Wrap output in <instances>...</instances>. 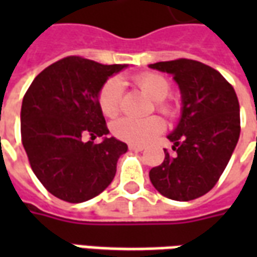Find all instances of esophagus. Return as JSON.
I'll list each match as a JSON object with an SVG mask.
<instances>
[{
	"instance_id": "1",
	"label": "esophagus",
	"mask_w": 257,
	"mask_h": 257,
	"mask_svg": "<svg viewBox=\"0 0 257 257\" xmlns=\"http://www.w3.org/2000/svg\"><path fill=\"white\" fill-rule=\"evenodd\" d=\"M129 149H131V150H135V151H143V150H145V146L129 145Z\"/></svg>"
}]
</instances>
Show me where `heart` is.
<instances>
[{
	"instance_id": "obj_1",
	"label": "heart",
	"mask_w": 257,
	"mask_h": 257,
	"mask_svg": "<svg viewBox=\"0 0 257 257\" xmlns=\"http://www.w3.org/2000/svg\"><path fill=\"white\" fill-rule=\"evenodd\" d=\"M134 84L139 88L145 95L156 101V108L167 117H173L176 114L175 103L168 100L167 96L171 92V82L164 75L157 73H142L135 75ZM121 84L115 78L107 79L97 92V104L103 115L112 118L121 110ZM165 131L164 119L157 115L153 117L135 119V118H119L111 125L112 135L119 140L145 145L156 136Z\"/></svg>"
}]
</instances>
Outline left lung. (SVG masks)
<instances>
[{
	"instance_id": "obj_1",
	"label": "left lung",
	"mask_w": 257,
	"mask_h": 257,
	"mask_svg": "<svg viewBox=\"0 0 257 257\" xmlns=\"http://www.w3.org/2000/svg\"><path fill=\"white\" fill-rule=\"evenodd\" d=\"M172 74L179 84L183 111L168 136L171 154L150 171L153 186L167 198L191 201L215 187L241 132L239 103L232 85L217 70L191 59L150 64Z\"/></svg>"
}]
</instances>
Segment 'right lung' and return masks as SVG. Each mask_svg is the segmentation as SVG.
Instances as JSON below:
<instances>
[{"mask_svg":"<svg viewBox=\"0 0 257 257\" xmlns=\"http://www.w3.org/2000/svg\"><path fill=\"white\" fill-rule=\"evenodd\" d=\"M125 64H101L67 56L48 66L26 92L20 114L22 143L33 172L49 193L78 204L107 189L128 146L108 134L97 104L106 79Z\"/></svg>","mask_w":257,"mask_h":257,"instance_id":"right-lung-1","label":"right lung"}]
</instances>
